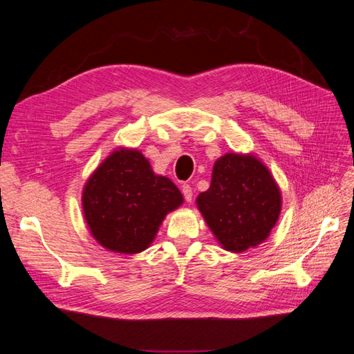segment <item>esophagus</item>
<instances>
[{
  "label": "esophagus",
  "instance_id": "esophagus-1",
  "mask_svg": "<svg viewBox=\"0 0 354 354\" xmlns=\"http://www.w3.org/2000/svg\"><path fill=\"white\" fill-rule=\"evenodd\" d=\"M181 192H183V196H185V199L187 201V202H192V198H194V190H192V187H190V185H183L181 186Z\"/></svg>",
  "mask_w": 354,
  "mask_h": 354
}]
</instances>
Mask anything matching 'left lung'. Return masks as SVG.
Listing matches in <instances>:
<instances>
[{"label": "left lung", "mask_w": 354, "mask_h": 354, "mask_svg": "<svg viewBox=\"0 0 354 354\" xmlns=\"http://www.w3.org/2000/svg\"><path fill=\"white\" fill-rule=\"evenodd\" d=\"M196 203L223 248L242 252L269 236L281 212V192L259 159L227 153L214 165L211 186Z\"/></svg>", "instance_id": "left-lung-1"}]
</instances>
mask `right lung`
<instances>
[{
  "label": "right lung",
  "mask_w": 354,
  "mask_h": 354,
  "mask_svg": "<svg viewBox=\"0 0 354 354\" xmlns=\"http://www.w3.org/2000/svg\"><path fill=\"white\" fill-rule=\"evenodd\" d=\"M181 202L173 181L155 176L140 152L127 149L94 171L82 194L84 216L95 241L124 254L146 250L167 212Z\"/></svg>",
  "instance_id": "obj_1"
}]
</instances>
